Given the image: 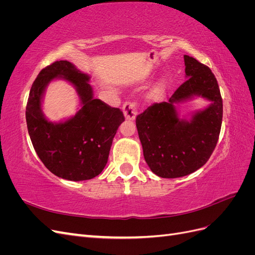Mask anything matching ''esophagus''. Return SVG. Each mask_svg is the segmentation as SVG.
Returning <instances> with one entry per match:
<instances>
[{"mask_svg":"<svg viewBox=\"0 0 255 255\" xmlns=\"http://www.w3.org/2000/svg\"><path fill=\"white\" fill-rule=\"evenodd\" d=\"M122 111L123 114H125V117L127 120H130L133 121L136 118L137 115V103L136 102H126L122 106Z\"/></svg>","mask_w":255,"mask_h":255,"instance_id":"34e87169","label":"esophagus"}]
</instances>
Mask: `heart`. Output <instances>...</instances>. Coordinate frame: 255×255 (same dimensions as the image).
<instances>
[{
	"label": "heart",
	"mask_w": 255,
	"mask_h": 255,
	"mask_svg": "<svg viewBox=\"0 0 255 255\" xmlns=\"http://www.w3.org/2000/svg\"><path fill=\"white\" fill-rule=\"evenodd\" d=\"M165 88H166L165 82H163V81L159 82V83L156 85V86L152 89L150 97H151L152 99H158V98H160V96L164 94Z\"/></svg>",
	"instance_id": "b5f03b06"
}]
</instances>
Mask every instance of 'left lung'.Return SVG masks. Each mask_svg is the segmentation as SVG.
<instances>
[{
    "label": "left lung",
    "mask_w": 255,
    "mask_h": 255,
    "mask_svg": "<svg viewBox=\"0 0 255 255\" xmlns=\"http://www.w3.org/2000/svg\"><path fill=\"white\" fill-rule=\"evenodd\" d=\"M186 81L168 102L154 103L136 117L143 156L151 171L174 179L201 168L217 144L222 122V99L207 66L184 55ZM195 96L211 102L206 109L181 120L176 106Z\"/></svg>",
    "instance_id": "left-lung-1"
}]
</instances>
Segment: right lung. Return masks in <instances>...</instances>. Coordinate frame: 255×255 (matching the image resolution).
Instances as JSON below:
<instances>
[{
    "mask_svg": "<svg viewBox=\"0 0 255 255\" xmlns=\"http://www.w3.org/2000/svg\"><path fill=\"white\" fill-rule=\"evenodd\" d=\"M55 78L74 85L82 106L73 118L57 124L45 119L41 107L45 88ZM89 80L70 61H55L38 74L26 104L27 129L37 155L53 174L69 181L90 180L102 172L125 121L119 109L94 98Z\"/></svg>",
    "mask_w": 255,
    "mask_h": 255,
    "instance_id": "obj_1",
    "label": "right lung"
}]
</instances>
